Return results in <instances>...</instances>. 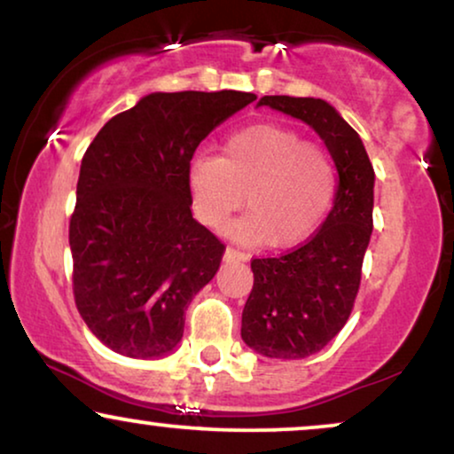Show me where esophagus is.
Returning <instances> with one entry per match:
<instances>
[{
  "instance_id": "obj_1",
  "label": "esophagus",
  "mask_w": 454,
  "mask_h": 454,
  "mask_svg": "<svg viewBox=\"0 0 454 454\" xmlns=\"http://www.w3.org/2000/svg\"><path fill=\"white\" fill-rule=\"evenodd\" d=\"M223 260H225L227 264H229V262H246V260H247V254L233 250V247H227L225 254H223Z\"/></svg>"
}]
</instances>
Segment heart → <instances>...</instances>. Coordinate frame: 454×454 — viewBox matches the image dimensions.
Instances as JSON below:
<instances>
[{
  "label": "heart",
  "mask_w": 454,
  "mask_h": 454,
  "mask_svg": "<svg viewBox=\"0 0 454 454\" xmlns=\"http://www.w3.org/2000/svg\"><path fill=\"white\" fill-rule=\"evenodd\" d=\"M196 219L219 231L241 208L247 215L227 227L244 246L291 247L316 231L337 192V171L325 148L306 142L283 123H254L229 136L223 157L200 154L188 167Z\"/></svg>",
  "instance_id": "heart-1"
}]
</instances>
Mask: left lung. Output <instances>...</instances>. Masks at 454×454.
Masks as SVG:
<instances>
[{
  "label": "left lung",
  "instance_id": "8db88e82",
  "mask_svg": "<svg viewBox=\"0 0 454 454\" xmlns=\"http://www.w3.org/2000/svg\"><path fill=\"white\" fill-rule=\"evenodd\" d=\"M320 136L337 167L333 208L318 231L278 258L252 260L254 287L241 339L258 356L303 359L337 337L356 301L372 235L374 169L359 134L331 103L314 97H262Z\"/></svg>",
  "mask_w": 454,
  "mask_h": 454
}]
</instances>
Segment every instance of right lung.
Instances as JSON below:
<instances>
[{
    "instance_id": "right-lung-1",
    "label": "right lung",
    "mask_w": 454,
    "mask_h": 454,
    "mask_svg": "<svg viewBox=\"0 0 454 454\" xmlns=\"http://www.w3.org/2000/svg\"><path fill=\"white\" fill-rule=\"evenodd\" d=\"M256 95L151 92L111 117L86 148L70 221L74 297L111 351H176L185 309L213 281L225 246L192 216L188 167L198 145Z\"/></svg>"
}]
</instances>
